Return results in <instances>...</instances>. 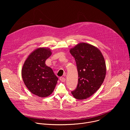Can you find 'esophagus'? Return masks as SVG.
I'll return each instance as SVG.
<instances>
[{
  "label": "esophagus",
  "mask_w": 130,
  "mask_h": 130,
  "mask_svg": "<svg viewBox=\"0 0 130 130\" xmlns=\"http://www.w3.org/2000/svg\"><path fill=\"white\" fill-rule=\"evenodd\" d=\"M60 81H61V82H64L65 81L66 79H65V78H64V77H60Z\"/></svg>",
  "instance_id": "34e87169"
}]
</instances>
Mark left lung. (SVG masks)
Segmentation results:
<instances>
[{
    "label": "left lung",
    "mask_w": 130,
    "mask_h": 130,
    "mask_svg": "<svg viewBox=\"0 0 130 130\" xmlns=\"http://www.w3.org/2000/svg\"><path fill=\"white\" fill-rule=\"evenodd\" d=\"M69 51L75 59L79 77L77 87L71 94L77 99H86L95 93L104 80V58L97 47L86 43L78 44Z\"/></svg>",
    "instance_id": "left-lung-1"
}]
</instances>
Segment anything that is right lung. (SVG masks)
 <instances>
[{
  "mask_svg": "<svg viewBox=\"0 0 130 130\" xmlns=\"http://www.w3.org/2000/svg\"><path fill=\"white\" fill-rule=\"evenodd\" d=\"M51 54L52 50L49 48L35 49L28 56L22 69V78L27 88L41 98L52 93L58 80L52 69L45 64Z\"/></svg>",
  "mask_w": 130,
  "mask_h": 130,
  "instance_id": "add662e5",
  "label": "right lung"
}]
</instances>
